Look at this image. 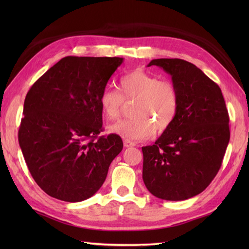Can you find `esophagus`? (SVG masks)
<instances>
[{
    "instance_id": "esophagus-1",
    "label": "esophagus",
    "mask_w": 249,
    "mask_h": 249,
    "mask_svg": "<svg viewBox=\"0 0 249 249\" xmlns=\"http://www.w3.org/2000/svg\"><path fill=\"white\" fill-rule=\"evenodd\" d=\"M135 145H136V143H135L134 141L127 140V139L124 140V146H125V147H131V146H135Z\"/></svg>"
}]
</instances>
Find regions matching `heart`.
I'll use <instances>...</instances> for the list:
<instances>
[{
    "instance_id": "obj_1",
    "label": "heart",
    "mask_w": 249,
    "mask_h": 249,
    "mask_svg": "<svg viewBox=\"0 0 249 249\" xmlns=\"http://www.w3.org/2000/svg\"><path fill=\"white\" fill-rule=\"evenodd\" d=\"M121 94L105 88L99 95V105L108 120L119 118L123 99L135 100L131 115L134 119L119 121L111 125V133L127 140H143L154 135L155 129L163 131L176 120L178 110V93L170 81L142 70L126 73L120 80Z\"/></svg>"
}]
</instances>
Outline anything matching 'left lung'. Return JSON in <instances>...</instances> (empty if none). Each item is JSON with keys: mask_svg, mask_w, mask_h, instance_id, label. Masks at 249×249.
Returning a JSON list of instances; mask_svg holds the SVG:
<instances>
[{"mask_svg": "<svg viewBox=\"0 0 249 249\" xmlns=\"http://www.w3.org/2000/svg\"><path fill=\"white\" fill-rule=\"evenodd\" d=\"M178 93L176 120L153 145L142 147V178L155 197L186 200L202 193L217 174L230 140L229 115L220 88L196 65L156 59Z\"/></svg>", "mask_w": 249, "mask_h": 249, "instance_id": "obj_1", "label": "left lung"}]
</instances>
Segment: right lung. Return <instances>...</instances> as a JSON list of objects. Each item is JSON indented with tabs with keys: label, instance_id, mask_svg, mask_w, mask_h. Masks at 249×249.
<instances>
[{
	"label": "right lung",
	"instance_id": "obj_1",
	"mask_svg": "<svg viewBox=\"0 0 249 249\" xmlns=\"http://www.w3.org/2000/svg\"><path fill=\"white\" fill-rule=\"evenodd\" d=\"M123 57L66 56L26 94L18 139L37 185L66 202L87 200L102 187L123 149L103 130L99 95Z\"/></svg>",
	"mask_w": 249,
	"mask_h": 249
}]
</instances>
